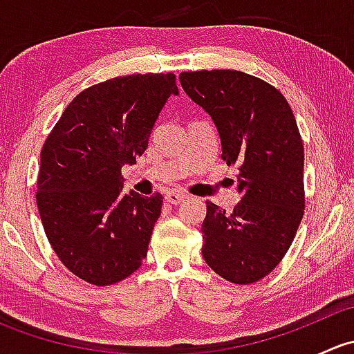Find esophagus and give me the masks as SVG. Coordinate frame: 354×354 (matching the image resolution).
<instances>
[{"mask_svg": "<svg viewBox=\"0 0 354 354\" xmlns=\"http://www.w3.org/2000/svg\"><path fill=\"white\" fill-rule=\"evenodd\" d=\"M166 202H169V203H173V205H178V203H181L183 202L185 198H187V195L183 194V192H176V190H171V192H167L166 194Z\"/></svg>", "mask_w": 354, "mask_h": 354, "instance_id": "34e87169", "label": "esophagus"}]
</instances>
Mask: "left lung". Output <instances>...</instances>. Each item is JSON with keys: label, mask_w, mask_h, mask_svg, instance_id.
Masks as SVG:
<instances>
[{"label": "left lung", "mask_w": 354, "mask_h": 354, "mask_svg": "<svg viewBox=\"0 0 354 354\" xmlns=\"http://www.w3.org/2000/svg\"><path fill=\"white\" fill-rule=\"evenodd\" d=\"M183 91L212 118L227 166L238 164L240 202L226 212L207 203L202 255L234 284L276 269L305 212L303 142L284 95L238 70L183 71Z\"/></svg>", "instance_id": "1"}]
</instances>
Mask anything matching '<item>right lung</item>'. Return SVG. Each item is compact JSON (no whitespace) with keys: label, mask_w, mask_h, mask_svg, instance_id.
Returning <instances> with one entry per match:
<instances>
[{"label":"right lung","mask_w":354,"mask_h":354,"mask_svg":"<svg viewBox=\"0 0 354 354\" xmlns=\"http://www.w3.org/2000/svg\"><path fill=\"white\" fill-rule=\"evenodd\" d=\"M173 94V73L95 84L66 106L42 145L35 200L44 233L63 266L85 283H120L147 257L162 195L121 194V167L144 154Z\"/></svg>","instance_id":"add662e5"}]
</instances>
